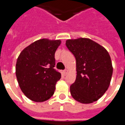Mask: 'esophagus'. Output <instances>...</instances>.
Instances as JSON below:
<instances>
[{
    "label": "esophagus",
    "mask_w": 125,
    "mask_h": 125,
    "mask_svg": "<svg viewBox=\"0 0 125 125\" xmlns=\"http://www.w3.org/2000/svg\"><path fill=\"white\" fill-rule=\"evenodd\" d=\"M63 74H64V76H65V75H67L68 73V70H65L63 72Z\"/></svg>",
    "instance_id": "34e87169"
}]
</instances>
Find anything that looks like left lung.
Wrapping results in <instances>:
<instances>
[{
  "mask_svg": "<svg viewBox=\"0 0 125 125\" xmlns=\"http://www.w3.org/2000/svg\"><path fill=\"white\" fill-rule=\"evenodd\" d=\"M65 45L76 60V78L70 93L76 101L90 104L104 95L110 86L113 68L107 50L88 38L72 39Z\"/></svg>",
  "mask_w": 125,
  "mask_h": 125,
  "instance_id": "left-lung-1",
  "label": "left lung"
}]
</instances>
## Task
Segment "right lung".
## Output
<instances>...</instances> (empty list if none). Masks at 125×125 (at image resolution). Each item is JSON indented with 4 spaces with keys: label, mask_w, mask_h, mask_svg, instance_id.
I'll use <instances>...</instances> for the list:
<instances>
[{
    "label": "right lung",
    "mask_w": 125,
    "mask_h": 125,
    "mask_svg": "<svg viewBox=\"0 0 125 125\" xmlns=\"http://www.w3.org/2000/svg\"><path fill=\"white\" fill-rule=\"evenodd\" d=\"M60 39H41L26 47L16 63V76L21 91L29 99L41 102L54 94L61 73L55 70V53Z\"/></svg>",
    "instance_id": "1"
}]
</instances>
